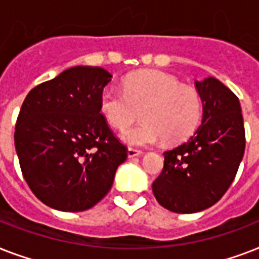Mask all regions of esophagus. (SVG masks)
<instances>
[{"label":"esophagus","instance_id":"1","mask_svg":"<svg viewBox=\"0 0 259 259\" xmlns=\"http://www.w3.org/2000/svg\"><path fill=\"white\" fill-rule=\"evenodd\" d=\"M141 154H142L141 150L133 149V148H129V149H127V157L129 158H134V157H137V156H141Z\"/></svg>","mask_w":259,"mask_h":259}]
</instances>
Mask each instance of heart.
Instances as JSON below:
<instances>
[{
    "label": "heart",
    "instance_id": "obj_1",
    "mask_svg": "<svg viewBox=\"0 0 259 259\" xmlns=\"http://www.w3.org/2000/svg\"><path fill=\"white\" fill-rule=\"evenodd\" d=\"M101 113L110 125L126 129L142 117L141 125L125 130L121 140L130 146H150L166 140L170 144L191 137L200 123V95L181 86L175 76L162 71H141L125 79L123 91L114 86L103 89Z\"/></svg>",
    "mask_w": 259,
    "mask_h": 259
}]
</instances>
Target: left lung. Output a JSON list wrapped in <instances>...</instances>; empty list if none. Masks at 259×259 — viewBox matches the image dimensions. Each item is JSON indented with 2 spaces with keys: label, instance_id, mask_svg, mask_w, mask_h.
Returning <instances> with one entry per match:
<instances>
[{
  "label": "left lung",
  "instance_id": "left-lung-1",
  "mask_svg": "<svg viewBox=\"0 0 259 259\" xmlns=\"http://www.w3.org/2000/svg\"><path fill=\"white\" fill-rule=\"evenodd\" d=\"M203 119L188 141L164 152V168L152 189L157 201L176 213L213 205L235 179L245 153V126L237 95L218 79L195 80Z\"/></svg>",
  "mask_w": 259,
  "mask_h": 259
}]
</instances>
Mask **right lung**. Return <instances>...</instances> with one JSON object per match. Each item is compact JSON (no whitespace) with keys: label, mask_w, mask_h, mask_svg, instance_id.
<instances>
[{"label":"right lung","mask_w":259,"mask_h":259,"mask_svg":"<svg viewBox=\"0 0 259 259\" xmlns=\"http://www.w3.org/2000/svg\"><path fill=\"white\" fill-rule=\"evenodd\" d=\"M111 74L78 66L29 91L18 114L14 146L22 176L51 208L79 212L111 188L127 149L101 114Z\"/></svg>","instance_id":"add662e5"}]
</instances>
